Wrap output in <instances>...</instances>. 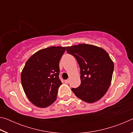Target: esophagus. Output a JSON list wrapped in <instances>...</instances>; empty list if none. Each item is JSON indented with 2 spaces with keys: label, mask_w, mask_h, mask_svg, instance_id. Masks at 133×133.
<instances>
[{
  "label": "esophagus",
  "mask_w": 133,
  "mask_h": 133,
  "mask_svg": "<svg viewBox=\"0 0 133 133\" xmlns=\"http://www.w3.org/2000/svg\"><path fill=\"white\" fill-rule=\"evenodd\" d=\"M64 83H66V84H68V83H69V79H67V80H64Z\"/></svg>",
  "instance_id": "obj_1"
}]
</instances>
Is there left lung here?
Listing matches in <instances>:
<instances>
[{"instance_id":"1","label":"left lung","mask_w":133,"mask_h":133,"mask_svg":"<svg viewBox=\"0 0 133 133\" xmlns=\"http://www.w3.org/2000/svg\"><path fill=\"white\" fill-rule=\"evenodd\" d=\"M66 51L77 60L81 84L71 90L78 98L92 103L102 98L111 84L114 63L102 48L87 44L67 47Z\"/></svg>"}]
</instances>
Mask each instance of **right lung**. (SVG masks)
<instances>
[{
	"label": "right lung",
	"instance_id": "1",
	"mask_svg": "<svg viewBox=\"0 0 133 133\" xmlns=\"http://www.w3.org/2000/svg\"><path fill=\"white\" fill-rule=\"evenodd\" d=\"M66 48L53 46L37 51L29 58L21 74V82L29 100L45 108L55 102L58 87L59 62Z\"/></svg>",
	"mask_w": 133,
	"mask_h": 133
}]
</instances>
